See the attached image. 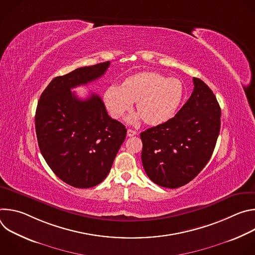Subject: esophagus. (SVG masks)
Here are the masks:
<instances>
[{"label": "esophagus", "mask_w": 255, "mask_h": 255, "mask_svg": "<svg viewBox=\"0 0 255 255\" xmlns=\"http://www.w3.org/2000/svg\"><path fill=\"white\" fill-rule=\"evenodd\" d=\"M136 134H137V132L135 130H133V129H128L127 130V136H129V137H132V136H134Z\"/></svg>", "instance_id": "34e87169"}]
</instances>
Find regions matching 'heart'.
I'll return each instance as SVG.
<instances>
[{"label": "heart", "mask_w": 255, "mask_h": 255, "mask_svg": "<svg viewBox=\"0 0 255 255\" xmlns=\"http://www.w3.org/2000/svg\"><path fill=\"white\" fill-rule=\"evenodd\" d=\"M185 95L186 87L179 79H167L158 72L144 71L127 78L122 86H110L104 98L109 112L115 119L123 117L136 102L138 113L129 121L137 123L144 119L149 125H159L175 115Z\"/></svg>", "instance_id": "b5f03b06"}]
</instances>
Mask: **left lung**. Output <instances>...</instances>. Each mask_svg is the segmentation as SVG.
Here are the masks:
<instances>
[{"label": "left lung", "instance_id": "1", "mask_svg": "<svg viewBox=\"0 0 255 255\" xmlns=\"http://www.w3.org/2000/svg\"><path fill=\"white\" fill-rule=\"evenodd\" d=\"M193 81L191 98L176 115L140 134L145 172L163 188L176 189L195 178L210 160L220 132L219 103L203 81Z\"/></svg>", "mask_w": 255, "mask_h": 255}]
</instances>
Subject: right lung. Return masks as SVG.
<instances>
[{
    "label": "right lung",
    "instance_id": "right-lung-1",
    "mask_svg": "<svg viewBox=\"0 0 255 255\" xmlns=\"http://www.w3.org/2000/svg\"><path fill=\"white\" fill-rule=\"evenodd\" d=\"M110 61L84 66L56 77L43 91L35 115L42 156L67 185L89 189L110 172L125 140V126L108 115L102 99L81 100L71 89L101 78Z\"/></svg>",
    "mask_w": 255,
    "mask_h": 255
}]
</instances>
